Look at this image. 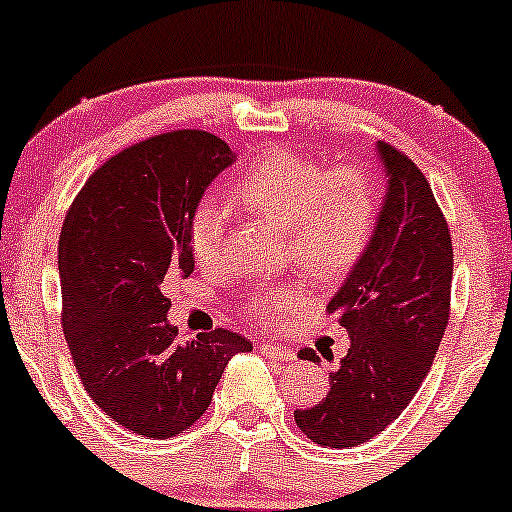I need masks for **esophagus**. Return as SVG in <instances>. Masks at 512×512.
<instances>
[{"label":"esophagus","mask_w":512,"mask_h":512,"mask_svg":"<svg viewBox=\"0 0 512 512\" xmlns=\"http://www.w3.org/2000/svg\"><path fill=\"white\" fill-rule=\"evenodd\" d=\"M258 349H261L263 356H268V359H273V361H293L295 359L293 349H285V346H278L273 342H263Z\"/></svg>","instance_id":"obj_1"}]
</instances>
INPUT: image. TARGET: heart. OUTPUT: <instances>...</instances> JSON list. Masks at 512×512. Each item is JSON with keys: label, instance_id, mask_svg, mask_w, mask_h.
<instances>
[{"label": "heart", "instance_id": "1", "mask_svg": "<svg viewBox=\"0 0 512 512\" xmlns=\"http://www.w3.org/2000/svg\"><path fill=\"white\" fill-rule=\"evenodd\" d=\"M236 207L285 227L295 263L320 280L349 276L381 222V185L364 163L324 166L290 148H273L229 185ZM224 212L217 205L197 207L188 222V249L200 268H214L222 256ZM305 285L280 283L258 288L246 312L261 322H283L305 302Z\"/></svg>", "mask_w": 512, "mask_h": 512}]
</instances>
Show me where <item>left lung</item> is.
Returning a JSON list of instances; mask_svg holds the SVG:
<instances>
[{
    "mask_svg": "<svg viewBox=\"0 0 512 512\" xmlns=\"http://www.w3.org/2000/svg\"><path fill=\"white\" fill-rule=\"evenodd\" d=\"M388 192L371 249L327 312L349 332V354L322 403L295 410L302 434L346 449L381 434L415 398L449 324L452 234L422 170L378 141ZM300 359L320 361L315 349Z\"/></svg>",
    "mask_w": 512,
    "mask_h": 512,
    "instance_id": "left-lung-1",
    "label": "left lung"
}]
</instances>
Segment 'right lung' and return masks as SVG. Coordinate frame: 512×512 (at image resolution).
Wrapping results in <instances>:
<instances>
[{"instance_id": "add662e5", "label": "right lung", "mask_w": 512, "mask_h": 512, "mask_svg": "<svg viewBox=\"0 0 512 512\" xmlns=\"http://www.w3.org/2000/svg\"><path fill=\"white\" fill-rule=\"evenodd\" d=\"M232 148L200 129L151 136L104 161L65 214L58 244L63 334L85 390L144 437L190 430L227 361L251 342L229 329L178 342L163 283L195 268L188 222Z\"/></svg>"}]
</instances>
